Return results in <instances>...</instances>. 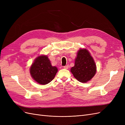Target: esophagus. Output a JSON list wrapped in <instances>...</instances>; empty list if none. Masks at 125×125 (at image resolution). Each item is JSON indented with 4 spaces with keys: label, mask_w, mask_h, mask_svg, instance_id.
Masks as SVG:
<instances>
[{
    "label": "esophagus",
    "mask_w": 125,
    "mask_h": 125,
    "mask_svg": "<svg viewBox=\"0 0 125 125\" xmlns=\"http://www.w3.org/2000/svg\"><path fill=\"white\" fill-rule=\"evenodd\" d=\"M68 67H69V66L68 65H66V66H63V68H65V69H68Z\"/></svg>",
    "instance_id": "obj_1"
}]
</instances>
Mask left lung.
Here are the masks:
<instances>
[{"label": "left lung", "instance_id": "left-lung-1", "mask_svg": "<svg viewBox=\"0 0 125 125\" xmlns=\"http://www.w3.org/2000/svg\"><path fill=\"white\" fill-rule=\"evenodd\" d=\"M96 68L95 62L88 50L80 49L75 59L74 66L71 72L74 78L81 82H86L95 75Z\"/></svg>", "mask_w": 125, "mask_h": 125}]
</instances>
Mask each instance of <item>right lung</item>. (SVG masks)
Listing matches in <instances>:
<instances>
[{
    "mask_svg": "<svg viewBox=\"0 0 125 125\" xmlns=\"http://www.w3.org/2000/svg\"><path fill=\"white\" fill-rule=\"evenodd\" d=\"M58 69L52 67L47 56L37 57L30 68L31 76L37 83L46 84L51 82L55 77Z\"/></svg>",
    "mask_w": 125,
    "mask_h": 125,
    "instance_id": "obj_1",
    "label": "right lung"
}]
</instances>
